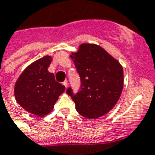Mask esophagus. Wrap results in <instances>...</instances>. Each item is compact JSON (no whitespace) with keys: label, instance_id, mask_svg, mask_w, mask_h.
Returning <instances> with one entry per match:
<instances>
[{"label":"esophagus","instance_id":"obj_1","mask_svg":"<svg viewBox=\"0 0 155 155\" xmlns=\"http://www.w3.org/2000/svg\"><path fill=\"white\" fill-rule=\"evenodd\" d=\"M63 85H64V86L67 88V86H68V81H67V80H65V81L63 82Z\"/></svg>","mask_w":155,"mask_h":155}]
</instances>
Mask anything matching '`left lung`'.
<instances>
[{
  "label": "left lung",
  "mask_w": 155,
  "mask_h": 155,
  "mask_svg": "<svg viewBox=\"0 0 155 155\" xmlns=\"http://www.w3.org/2000/svg\"><path fill=\"white\" fill-rule=\"evenodd\" d=\"M80 77V89L74 94L66 90L76 105V110L86 118L96 119L113 108L123 90V68L101 47L81 44L71 55Z\"/></svg>",
  "instance_id": "1"
}]
</instances>
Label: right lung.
<instances>
[{"label":"right lung","instance_id":"right-lung-1","mask_svg":"<svg viewBox=\"0 0 155 155\" xmlns=\"http://www.w3.org/2000/svg\"><path fill=\"white\" fill-rule=\"evenodd\" d=\"M51 62V57L48 56L35 61L24 70L14 87L18 104L39 116L50 113L59 95L65 90L64 86L55 80L54 74L48 71Z\"/></svg>","mask_w":155,"mask_h":155}]
</instances>
